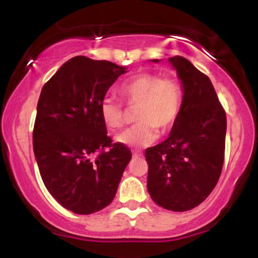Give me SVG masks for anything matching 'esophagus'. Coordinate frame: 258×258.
Here are the masks:
<instances>
[{
	"label": "esophagus",
	"instance_id": "34e87169",
	"mask_svg": "<svg viewBox=\"0 0 258 258\" xmlns=\"http://www.w3.org/2000/svg\"><path fill=\"white\" fill-rule=\"evenodd\" d=\"M142 155H143V154L139 153V152H135V153H133V158H139V156H142Z\"/></svg>",
	"mask_w": 258,
	"mask_h": 258
}]
</instances>
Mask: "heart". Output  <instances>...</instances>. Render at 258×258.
I'll list each match as a JSON object with an SVG mask.
<instances>
[{
    "label": "heart",
    "instance_id": "1",
    "mask_svg": "<svg viewBox=\"0 0 258 258\" xmlns=\"http://www.w3.org/2000/svg\"><path fill=\"white\" fill-rule=\"evenodd\" d=\"M123 103L133 108L135 126L116 137L127 147L139 148L152 144L158 137V130L165 133L178 117L182 106V88L174 79L162 78L159 74L141 73L120 86ZM100 117L111 131H117L125 123V110L121 103L104 98L99 106Z\"/></svg>",
    "mask_w": 258,
    "mask_h": 258
}]
</instances>
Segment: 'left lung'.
Here are the masks:
<instances>
[{
  "label": "left lung",
  "instance_id": "1",
  "mask_svg": "<svg viewBox=\"0 0 258 258\" xmlns=\"http://www.w3.org/2000/svg\"><path fill=\"white\" fill-rule=\"evenodd\" d=\"M168 60L184 94L168 138L146 150L147 188L159 206L183 212L200 205L220 179L227 117L209 76L179 55Z\"/></svg>",
  "mask_w": 258,
  "mask_h": 258
}]
</instances>
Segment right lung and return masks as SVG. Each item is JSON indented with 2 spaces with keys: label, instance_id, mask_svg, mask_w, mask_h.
I'll return each instance as SVG.
<instances>
[{
  "label": "right lung",
  "instance_id": "1",
  "mask_svg": "<svg viewBox=\"0 0 258 258\" xmlns=\"http://www.w3.org/2000/svg\"><path fill=\"white\" fill-rule=\"evenodd\" d=\"M125 67L74 57L44 84L37 103L32 144L47 190L79 215L111 203L132 158L125 144L112 143L100 117L106 91Z\"/></svg>",
  "mask_w": 258,
  "mask_h": 258
}]
</instances>
